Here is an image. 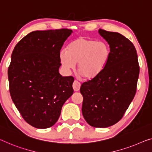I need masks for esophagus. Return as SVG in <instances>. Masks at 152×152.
Returning a JSON list of instances; mask_svg holds the SVG:
<instances>
[{
  "mask_svg": "<svg viewBox=\"0 0 152 152\" xmlns=\"http://www.w3.org/2000/svg\"><path fill=\"white\" fill-rule=\"evenodd\" d=\"M80 83L78 82V81L77 80H74V82L73 83V85H72V87H73V89L75 91H78L80 89Z\"/></svg>",
  "mask_w": 152,
  "mask_h": 152,
  "instance_id": "1",
  "label": "esophagus"
}]
</instances>
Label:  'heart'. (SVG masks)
<instances>
[{
  "label": "heart",
  "instance_id": "b5f03b06",
  "mask_svg": "<svg viewBox=\"0 0 152 152\" xmlns=\"http://www.w3.org/2000/svg\"><path fill=\"white\" fill-rule=\"evenodd\" d=\"M110 55V48L104 42L80 37L72 41L67 51L59 53L61 63L65 69H74L78 63V70L87 79L98 76L107 65Z\"/></svg>",
  "mask_w": 152,
  "mask_h": 152
}]
</instances>
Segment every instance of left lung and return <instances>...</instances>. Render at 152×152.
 Segmentation results:
<instances>
[{"instance_id":"left-lung-1","label":"left lung","mask_w":152,"mask_h":152,"mask_svg":"<svg viewBox=\"0 0 152 152\" xmlns=\"http://www.w3.org/2000/svg\"><path fill=\"white\" fill-rule=\"evenodd\" d=\"M109 44L107 65L98 76L82 84V113L95 128H107L117 123L132 102L137 91L139 65L135 47L116 32L99 29Z\"/></svg>"}]
</instances>
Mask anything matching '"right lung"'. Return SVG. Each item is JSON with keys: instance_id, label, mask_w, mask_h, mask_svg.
I'll use <instances>...</instances> for the list:
<instances>
[{"instance_id": "1", "label": "right lung", "mask_w": 152, "mask_h": 152, "mask_svg": "<svg viewBox=\"0 0 152 152\" xmlns=\"http://www.w3.org/2000/svg\"><path fill=\"white\" fill-rule=\"evenodd\" d=\"M72 33L67 28L33 31L11 54L8 69L11 99L23 119L36 128L53 126L74 93V78L58 72L60 50Z\"/></svg>"}]
</instances>
